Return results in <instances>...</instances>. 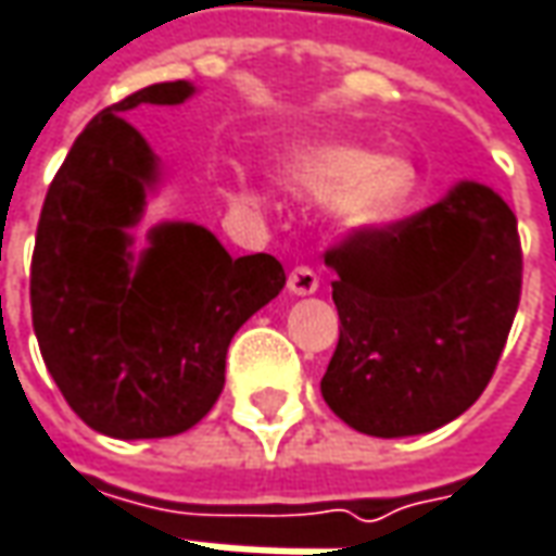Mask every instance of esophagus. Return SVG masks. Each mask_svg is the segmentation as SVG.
I'll list each match as a JSON object with an SVG mask.
<instances>
[{
  "mask_svg": "<svg viewBox=\"0 0 556 556\" xmlns=\"http://www.w3.org/2000/svg\"><path fill=\"white\" fill-rule=\"evenodd\" d=\"M288 290L293 296H309L318 290V275L309 266H293L288 275Z\"/></svg>",
  "mask_w": 556,
  "mask_h": 556,
  "instance_id": "obj_1",
  "label": "esophagus"
}]
</instances>
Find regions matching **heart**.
I'll return each instance as SVG.
<instances>
[{"label":"heart","instance_id":"obj_1","mask_svg":"<svg viewBox=\"0 0 556 556\" xmlns=\"http://www.w3.org/2000/svg\"><path fill=\"white\" fill-rule=\"evenodd\" d=\"M278 179L300 198H328V213L340 228L377 231L412 203L417 169L402 154H368L358 144L321 141L290 151ZM228 194L241 203L256 201V191L244 182L228 185Z\"/></svg>","mask_w":556,"mask_h":556}]
</instances>
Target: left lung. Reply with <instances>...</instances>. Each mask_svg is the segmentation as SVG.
<instances>
[{"label":"left lung","mask_w":556,"mask_h":556,"mask_svg":"<svg viewBox=\"0 0 556 556\" xmlns=\"http://www.w3.org/2000/svg\"><path fill=\"white\" fill-rule=\"evenodd\" d=\"M340 340L321 377L358 433L417 437L464 415L492 380L523 285L517 216L480 182L325 253Z\"/></svg>","instance_id":"obj_1"}]
</instances>
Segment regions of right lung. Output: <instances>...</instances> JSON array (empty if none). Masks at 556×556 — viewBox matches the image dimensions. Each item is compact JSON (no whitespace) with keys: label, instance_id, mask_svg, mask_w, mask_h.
<instances>
[{"label":"right lung","instance_id":"obj_1","mask_svg":"<svg viewBox=\"0 0 556 556\" xmlns=\"http://www.w3.org/2000/svg\"><path fill=\"white\" fill-rule=\"evenodd\" d=\"M194 86L154 83L104 108L49 185L30 266L33 331L61 395L114 439L191 430L223 393L231 337L285 288L268 253L228 256L194 223H161L132 250L161 163L123 114L182 104Z\"/></svg>","mask_w":556,"mask_h":556}]
</instances>
